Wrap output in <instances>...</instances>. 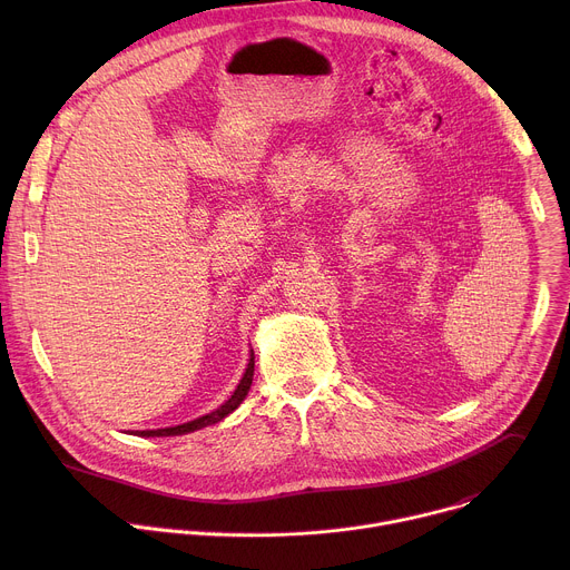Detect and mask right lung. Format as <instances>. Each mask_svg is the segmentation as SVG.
I'll return each mask as SVG.
<instances>
[{
    "instance_id": "add662e5",
    "label": "right lung",
    "mask_w": 570,
    "mask_h": 570,
    "mask_svg": "<svg viewBox=\"0 0 570 570\" xmlns=\"http://www.w3.org/2000/svg\"><path fill=\"white\" fill-rule=\"evenodd\" d=\"M253 376H255V352L250 350V361H248V367L246 372H243L236 390L232 392V396L218 405L216 411L198 417V420H191L187 424H178V426H169V429H157V431H135V435H141V438H171V435H187V433H194V431H200L205 426H212V424H218L220 420H225L229 413H234L238 405L243 403V399H246L250 385H253Z\"/></svg>"
}]
</instances>
